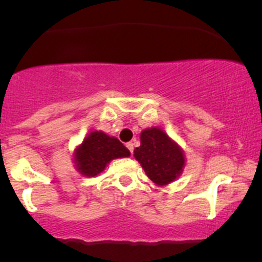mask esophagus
Instances as JSON below:
<instances>
[{
    "instance_id": "obj_1",
    "label": "esophagus",
    "mask_w": 262,
    "mask_h": 262,
    "mask_svg": "<svg viewBox=\"0 0 262 262\" xmlns=\"http://www.w3.org/2000/svg\"><path fill=\"white\" fill-rule=\"evenodd\" d=\"M127 148L129 151H130V154H133V143H127Z\"/></svg>"
}]
</instances>
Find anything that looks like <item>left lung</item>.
I'll return each instance as SVG.
<instances>
[{
	"label": "left lung",
	"instance_id": "8db88e82",
	"mask_svg": "<svg viewBox=\"0 0 262 262\" xmlns=\"http://www.w3.org/2000/svg\"><path fill=\"white\" fill-rule=\"evenodd\" d=\"M134 158L140 162L146 176L159 186L176 180L185 166L181 148L160 128L141 132L140 146L134 149Z\"/></svg>",
	"mask_w": 262,
	"mask_h": 262
}]
</instances>
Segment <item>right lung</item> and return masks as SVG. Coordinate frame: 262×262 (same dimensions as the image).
I'll return each mask as SVG.
<instances>
[{"label": "right lung", "mask_w": 262, "mask_h": 262, "mask_svg": "<svg viewBox=\"0 0 262 262\" xmlns=\"http://www.w3.org/2000/svg\"><path fill=\"white\" fill-rule=\"evenodd\" d=\"M130 151L117 138L103 132H91L74 152L77 171L82 175L93 177L104 170L111 160L128 158Z\"/></svg>", "instance_id": "add662e5"}]
</instances>
